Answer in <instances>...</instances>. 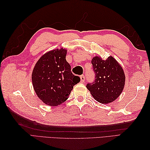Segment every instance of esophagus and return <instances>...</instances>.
<instances>
[{"instance_id": "obj_1", "label": "esophagus", "mask_w": 150, "mask_h": 150, "mask_svg": "<svg viewBox=\"0 0 150 150\" xmlns=\"http://www.w3.org/2000/svg\"><path fill=\"white\" fill-rule=\"evenodd\" d=\"M81 81L82 82H84L85 81V76L84 75H82L81 76Z\"/></svg>"}]
</instances>
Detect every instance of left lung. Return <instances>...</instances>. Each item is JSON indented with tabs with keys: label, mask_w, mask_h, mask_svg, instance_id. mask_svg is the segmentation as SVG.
I'll return each instance as SVG.
<instances>
[{
	"label": "left lung",
	"mask_w": 150,
	"mask_h": 150,
	"mask_svg": "<svg viewBox=\"0 0 150 150\" xmlns=\"http://www.w3.org/2000/svg\"><path fill=\"white\" fill-rule=\"evenodd\" d=\"M95 79L86 88L95 100L108 104L116 100L122 93L125 84V75L122 67L113 57L103 60L100 57L91 60Z\"/></svg>",
	"instance_id": "obj_1"
}]
</instances>
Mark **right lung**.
Listing matches in <instances>:
<instances>
[{"mask_svg":"<svg viewBox=\"0 0 150 150\" xmlns=\"http://www.w3.org/2000/svg\"><path fill=\"white\" fill-rule=\"evenodd\" d=\"M67 50L56 49L40 57L32 72V83L37 95L44 103L57 106L65 102L81 79L73 75L66 61Z\"/></svg>","mask_w":150,"mask_h":150,"instance_id":"obj_1","label":"right lung"}]
</instances>
